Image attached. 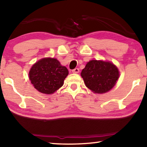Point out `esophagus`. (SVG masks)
<instances>
[{
    "instance_id": "obj_1",
    "label": "esophagus",
    "mask_w": 147,
    "mask_h": 147,
    "mask_svg": "<svg viewBox=\"0 0 147 147\" xmlns=\"http://www.w3.org/2000/svg\"><path fill=\"white\" fill-rule=\"evenodd\" d=\"M72 72H73V73H79V69L78 68H75V69L72 71Z\"/></svg>"
}]
</instances>
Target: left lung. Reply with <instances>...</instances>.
I'll list each match as a JSON object with an SVG mask.
<instances>
[{
    "label": "left lung",
    "mask_w": 147,
    "mask_h": 147,
    "mask_svg": "<svg viewBox=\"0 0 147 147\" xmlns=\"http://www.w3.org/2000/svg\"><path fill=\"white\" fill-rule=\"evenodd\" d=\"M86 87L93 92L106 93L115 86L119 76V70L112 63L92 60L81 72Z\"/></svg>",
    "instance_id": "obj_1"
}]
</instances>
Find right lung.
I'll list each match as a JSON object with an SVG mask.
<instances>
[{
    "label": "right lung",
    "instance_id": "add662e5",
    "mask_svg": "<svg viewBox=\"0 0 147 147\" xmlns=\"http://www.w3.org/2000/svg\"><path fill=\"white\" fill-rule=\"evenodd\" d=\"M68 74V69L57 59L47 57L33 65L29 72V78L39 92L51 94L63 86Z\"/></svg>",
    "mask_w": 147,
    "mask_h": 147
}]
</instances>
